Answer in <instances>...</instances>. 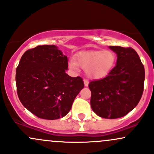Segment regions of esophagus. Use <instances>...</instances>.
<instances>
[{"label": "esophagus", "instance_id": "1", "mask_svg": "<svg viewBox=\"0 0 154 154\" xmlns=\"http://www.w3.org/2000/svg\"><path fill=\"white\" fill-rule=\"evenodd\" d=\"M83 82H84V85H85V86H88V80H87L86 78H84V79H83Z\"/></svg>", "mask_w": 154, "mask_h": 154}]
</instances>
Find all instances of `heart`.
I'll use <instances>...</instances> for the list:
<instances>
[{
  "label": "heart",
  "instance_id": "b5f03b06",
  "mask_svg": "<svg viewBox=\"0 0 154 154\" xmlns=\"http://www.w3.org/2000/svg\"><path fill=\"white\" fill-rule=\"evenodd\" d=\"M116 55L111 51H94L79 54L69 63L70 68L77 70L79 66L86 71L90 77L100 79L105 77L113 68Z\"/></svg>",
  "mask_w": 154,
  "mask_h": 154
}]
</instances>
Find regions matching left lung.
<instances>
[{
  "label": "left lung",
  "mask_w": 154,
  "mask_h": 154,
  "mask_svg": "<svg viewBox=\"0 0 154 154\" xmlns=\"http://www.w3.org/2000/svg\"><path fill=\"white\" fill-rule=\"evenodd\" d=\"M117 54L115 66L105 77L91 80V106L100 117L122 118L139 103L144 91V68L133 48L110 46Z\"/></svg>",
  "instance_id": "obj_1"
}]
</instances>
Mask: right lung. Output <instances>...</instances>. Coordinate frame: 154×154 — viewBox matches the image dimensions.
I'll return each mask as SVG.
<instances>
[{
  "label": "right lung",
  "mask_w": 154,
  "mask_h": 154,
  "mask_svg": "<svg viewBox=\"0 0 154 154\" xmlns=\"http://www.w3.org/2000/svg\"><path fill=\"white\" fill-rule=\"evenodd\" d=\"M68 58L55 45H38L23 54L15 81L20 101L38 118L64 117L84 87L80 77H70Z\"/></svg>",
  "instance_id": "1"
}]
</instances>
